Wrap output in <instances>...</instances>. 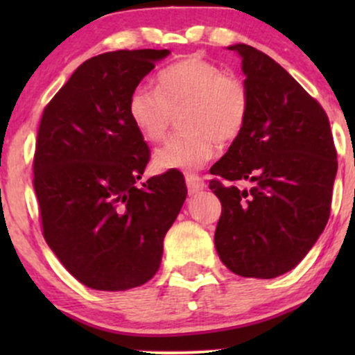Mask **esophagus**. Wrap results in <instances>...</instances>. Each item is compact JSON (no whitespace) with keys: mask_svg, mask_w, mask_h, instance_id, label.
<instances>
[{"mask_svg":"<svg viewBox=\"0 0 355 355\" xmlns=\"http://www.w3.org/2000/svg\"><path fill=\"white\" fill-rule=\"evenodd\" d=\"M185 182H187V189H189L190 193H197V191L203 190V187H205V182H203L198 175H193V173L187 175Z\"/></svg>","mask_w":355,"mask_h":355,"instance_id":"esophagus-1","label":"esophagus"}]
</instances>
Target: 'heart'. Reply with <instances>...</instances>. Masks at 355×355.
<instances>
[{
  "label": "heart",
  "mask_w": 355,
  "mask_h": 355,
  "mask_svg": "<svg viewBox=\"0 0 355 355\" xmlns=\"http://www.w3.org/2000/svg\"><path fill=\"white\" fill-rule=\"evenodd\" d=\"M250 96L239 76L200 56L170 64L157 75V88L137 85L126 103L130 121L145 140L158 141L182 112L185 128L153 155L157 170H195L214 157L215 146L235 141L245 126Z\"/></svg>",
  "instance_id": "obj_1"
}]
</instances>
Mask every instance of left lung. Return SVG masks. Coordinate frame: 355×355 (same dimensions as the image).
Wrapping results in <instances>:
<instances>
[{"instance_id": "obj_1", "label": "left lung", "mask_w": 355, "mask_h": 355, "mask_svg": "<svg viewBox=\"0 0 355 355\" xmlns=\"http://www.w3.org/2000/svg\"><path fill=\"white\" fill-rule=\"evenodd\" d=\"M242 56L250 108L242 133L210 168L222 203L215 248L234 274L274 279L307 255L327 225L337 150L327 113L266 53Z\"/></svg>"}]
</instances>
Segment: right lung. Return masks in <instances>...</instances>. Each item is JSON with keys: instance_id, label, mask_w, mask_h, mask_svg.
Instances as JSON below:
<instances>
[{"instance_id": "right-lung-1", "label": "right lung", "mask_w": 355, "mask_h": 355, "mask_svg": "<svg viewBox=\"0 0 355 355\" xmlns=\"http://www.w3.org/2000/svg\"><path fill=\"white\" fill-rule=\"evenodd\" d=\"M168 53L93 56L43 110L33 158L43 237L95 291H128L157 274L164 237L187 198L180 170L138 189L150 148L126 113L132 89Z\"/></svg>"}]
</instances>
